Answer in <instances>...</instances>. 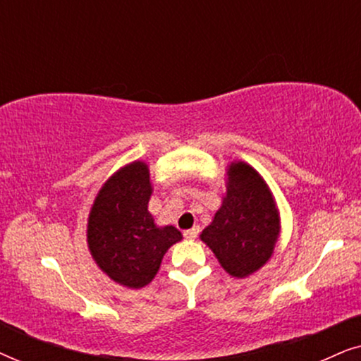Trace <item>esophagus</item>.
<instances>
[{
    "mask_svg": "<svg viewBox=\"0 0 361 361\" xmlns=\"http://www.w3.org/2000/svg\"><path fill=\"white\" fill-rule=\"evenodd\" d=\"M197 235H199V226H194V228L184 231V236H185V238H189V240L197 238Z\"/></svg>",
    "mask_w": 361,
    "mask_h": 361,
    "instance_id": "1",
    "label": "esophagus"
}]
</instances>
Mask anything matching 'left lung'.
<instances>
[{"label": "left lung", "instance_id": "left-lung-1", "mask_svg": "<svg viewBox=\"0 0 361 361\" xmlns=\"http://www.w3.org/2000/svg\"><path fill=\"white\" fill-rule=\"evenodd\" d=\"M226 176L224 202L200 240L226 273L246 278L273 256L281 231L279 212L268 184L250 164L231 162Z\"/></svg>", "mask_w": 361, "mask_h": 361}]
</instances>
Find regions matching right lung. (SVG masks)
<instances>
[{"label": "right lung", "instance_id": "add662e5", "mask_svg": "<svg viewBox=\"0 0 361 361\" xmlns=\"http://www.w3.org/2000/svg\"><path fill=\"white\" fill-rule=\"evenodd\" d=\"M152 194L149 167L135 161L118 169L93 200L87 225L92 258L125 288L149 284L172 245L182 240L176 226H157L147 210Z\"/></svg>", "mask_w": 361, "mask_h": 361}]
</instances>
